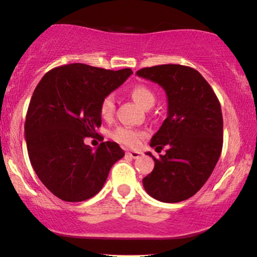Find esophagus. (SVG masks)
Masks as SVG:
<instances>
[{
  "instance_id": "34e87169",
  "label": "esophagus",
  "mask_w": 257,
  "mask_h": 257,
  "mask_svg": "<svg viewBox=\"0 0 257 257\" xmlns=\"http://www.w3.org/2000/svg\"><path fill=\"white\" fill-rule=\"evenodd\" d=\"M140 154L142 153L138 152V151H131V152H126V157L131 158V159H138Z\"/></svg>"
}]
</instances>
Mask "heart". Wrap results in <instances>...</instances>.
I'll list each match as a JSON object with an SVG mask.
<instances>
[{"label": "heart", "mask_w": 257, "mask_h": 257, "mask_svg": "<svg viewBox=\"0 0 257 257\" xmlns=\"http://www.w3.org/2000/svg\"><path fill=\"white\" fill-rule=\"evenodd\" d=\"M131 96L133 100L136 101L139 106H142L145 110H149L156 104V94L150 87L145 85H137L131 90ZM115 110V99L113 94H107L106 97L103 98L100 103V115L104 119H111L114 114ZM144 137V132L137 131V130L127 128V127H118L115 131L112 132L111 138L121 145L135 147L138 145L139 140Z\"/></svg>", "instance_id": "b5f03b06"}]
</instances>
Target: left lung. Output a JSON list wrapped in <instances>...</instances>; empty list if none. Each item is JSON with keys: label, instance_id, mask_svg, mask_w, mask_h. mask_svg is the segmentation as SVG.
Segmentation results:
<instances>
[{"label": "left lung", "instance_id": "left-lung-1", "mask_svg": "<svg viewBox=\"0 0 257 257\" xmlns=\"http://www.w3.org/2000/svg\"><path fill=\"white\" fill-rule=\"evenodd\" d=\"M137 76L157 83L167 97V118L150 146L166 154L154 158L143 179L147 194L161 202L187 200L205 185L222 150L223 119L219 100L196 70L178 64L144 68Z\"/></svg>", "mask_w": 257, "mask_h": 257}]
</instances>
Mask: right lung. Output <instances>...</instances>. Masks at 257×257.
Instances as JSON below:
<instances>
[{"instance_id":"right-lung-1","label":"right lung","mask_w":257,"mask_h":257,"mask_svg":"<svg viewBox=\"0 0 257 257\" xmlns=\"http://www.w3.org/2000/svg\"><path fill=\"white\" fill-rule=\"evenodd\" d=\"M133 73L82 63L45 73L28 108L24 137L37 177L57 198L79 202L103 188L114 163L125 156L117 143L97 149L84 143L101 125L100 103Z\"/></svg>"}]
</instances>
